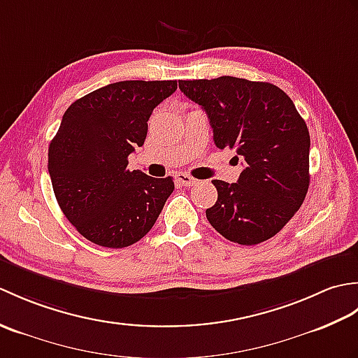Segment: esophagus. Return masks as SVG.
Returning a JSON list of instances; mask_svg holds the SVG:
<instances>
[{
    "label": "esophagus",
    "mask_w": 358,
    "mask_h": 358,
    "mask_svg": "<svg viewBox=\"0 0 358 358\" xmlns=\"http://www.w3.org/2000/svg\"><path fill=\"white\" fill-rule=\"evenodd\" d=\"M177 180H178L180 183L183 185V186H194V185L199 183V180H195L194 177H191V175L185 173V172L178 173V175H177Z\"/></svg>",
    "instance_id": "obj_1"
}]
</instances>
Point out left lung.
<instances>
[{
    "mask_svg": "<svg viewBox=\"0 0 358 358\" xmlns=\"http://www.w3.org/2000/svg\"><path fill=\"white\" fill-rule=\"evenodd\" d=\"M178 85L208 113L215 146L235 149L245 159L237 183L212 180L218 199L206 209L209 223L238 245L269 240L308 194L310 138L305 120L271 83L220 77Z\"/></svg>",
    "mask_w": 358,
    "mask_h": 358,
    "instance_id": "obj_1",
    "label": "left lung"
}]
</instances>
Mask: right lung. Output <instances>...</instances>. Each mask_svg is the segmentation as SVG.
<instances>
[{"label":"right lung","mask_w":358,"mask_h":358,"mask_svg":"<svg viewBox=\"0 0 358 358\" xmlns=\"http://www.w3.org/2000/svg\"><path fill=\"white\" fill-rule=\"evenodd\" d=\"M177 81H118L72 103L49 146L57 201L83 237L120 249L141 240L173 192L172 177L127 169L157 106Z\"/></svg>","instance_id":"add662e5"}]
</instances>
